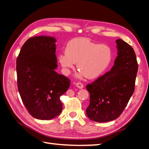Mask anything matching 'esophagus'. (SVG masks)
Segmentation results:
<instances>
[{"mask_svg":"<svg viewBox=\"0 0 149 149\" xmlns=\"http://www.w3.org/2000/svg\"><path fill=\"white\" fill-rule=\"evenodd\" d=\"M75 86H76L77 87L79 88H83V85L81 83H80V82L76 83V84H75Z\"/></svg>","mask_w":149,"mask_h":149,"instance_id":"esophagus-1","label":"esophagus"}]
</instances>
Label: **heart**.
Segmentation results:
<instances>
[{
    "instance_id": "obj_1",
    "label": "heart",
    "mask_w": 149,
    "mask_h": 149,
    "mask_svg": "<svg viewBox=\"0 0 149 149\" xmlns=\"http://www.w3.org/2000/svg\"><path fill=\"white\" fill-rule=\"evenodd\" d=\"M66 53H61L58 60L66 73L74 69L77 63L79 76L95 79L104 73L113 58L111 49L107 45L98 44L85 38H75L66 45Z\"/></svg>"
}]
</instances>
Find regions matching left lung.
I'll list each match as a JSON object with an SVG mask.
<instances>
[{
  "label": "left lung",
  "mask_w": 149,
  "mask_h": 149,
  "mask_svg": "<svg viewBox=\"0 0 149 149\" xmlns=\"http://www.w3.org/2000/svg\"><path fill=\"white\" fill-rule=\"evenodd\" d=\"M118 56L109 72L86 86L90 93L87 117L98 123L113 120L123 112L133 94L138 70L134 49L121 39L116 40Z\"/></svg>",
  "instance_id": "1"
}]
</instances>
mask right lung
Here are the masks:
<instances>
[{
	"label": "right lung",
	"instance_id": "1",
	"mask_svg": "<svg viewBox=\"0 0 149 149\" xmlns=\"http://www.w3.org/2000/svg\"><path fill=\"white\" fill-rule=\"evenodd\" d=\"M56 40L35 36L28 39L16 61L17 87L26 109L32 117L50 120L63 110L60 97L68 91L70 80L55 70Z\"/></svg>",
	"mask_w": 149,
	"mask_h": 149
}]
</instances>
